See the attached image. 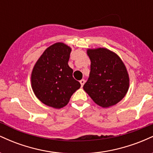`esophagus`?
<instances>
[{
    "label": "esophagus",
    "instance_id": "34e87169",
    "mask_svg": "<svg viewBox=\"0 0 153 153\" xmlns=\"http://www.w3.org/2000/svg\"><path fill=\"white\" fill-rule=\"evenodd\" d=\"M80 85H81V87H82V86H83L84 84H85V80H84V79H82L81 80H80Z\"/></svg>",
    "mask_w": 153,
    "mask_h": 153
}]
</instances>
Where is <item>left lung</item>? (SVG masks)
<instances>
[{"label":"left lung","mask_w":153,"mask_h":153,"mask_svg":"<svg viewBox=\"0 0 153 153\" xmlns=\"http://www.w3.org/2000/svg\"><path fill=\"white\" fill-rule=\"evenodd\" d=\"M91 72L83 89L96 104L106 108L125 96L129 78L126 67L114 52L105 48L88 50Z\"/></svg>","instance_id":"8db88e82"}]
</instances>
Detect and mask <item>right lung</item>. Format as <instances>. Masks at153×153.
I'll return each instance as SVG.
<instances>
[{"label": "right lung", "instance_id": "obj_1", "mask_svg": "<svg viewBox=\"0 0 153 153\" xmlns=\"http://www.w3.org/2000/svg\"><path fill=\"white\" fill-rule=\"evenodd\" d=\"M71 47L63 43L49 47L33 68L31 86L34 94L47 106L60 108L69 102L80 83L68 65Z\"/></svg>", "mask_w": 153, "mask_h": 153}]
</instances>
